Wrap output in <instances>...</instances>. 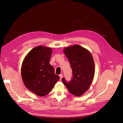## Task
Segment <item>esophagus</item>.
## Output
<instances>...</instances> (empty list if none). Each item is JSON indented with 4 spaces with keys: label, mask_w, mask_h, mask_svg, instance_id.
<instances>
[{
    "label": "esophagus",
    "mask_w": 123,
    "mask_h": 123,
    "mask_svg": "<svg viewBox=\"0 0 123 123\" xmlns=\"http://www.w3.org/2000/svg\"><path fill=\"white\" fill-rule=\"evenodd\" d=\"M59 76H60V80H61L62 79V78L63 77V74H61L60 75H59Z\"/></svg>",
    "instance_id": "1"
}]
</instances>
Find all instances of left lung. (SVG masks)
Wrapping results in <instances>:
<instances>
[{
    "label": "left lung",
    "instance_id": "obj_1",
    "mask_svg": "<svg viewBox=\"0 0 123 123\" xmlns=\"http://www.w3.org/2000/svg\"><path fill=\"white\" fill-rule=\"evenodd\" d=\"M63 52L70 62L73 75L70 83H67L65 78L62 83L72 94L80 96L89 89L93 79V58L90 51L78 44L65 48Z\"/></svg>",
    "mask_w": 123,
    "mask_h": 123
}]
</instances>
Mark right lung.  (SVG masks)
<instances>
[{"mask_svg":"<svg viewBox=\"0 0 123 123\" xmlns=\"http://www.w3.org/2000/svg\"><path fill=\"white\" fill-rule=\"evenodd\" d=\"M51 48L39 46L32 49L22 63L21 75L29 90L39 96L49 94L59 80L50 64Z\"/></svg>","mask_w":123,"mask_h":123,"instance_id":"right-lung-1","label":"right lung"}]
</instances>
